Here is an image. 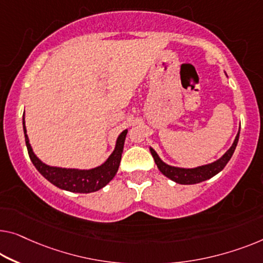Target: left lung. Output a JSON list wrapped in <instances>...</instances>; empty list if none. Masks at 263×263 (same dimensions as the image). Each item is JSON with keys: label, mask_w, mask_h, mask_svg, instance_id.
Wrapping results in <instances>:
<instances>
[{"label": "left lung", "mask_w": 263, "mask_h": 263, "mask_svg": "<svg viewBox=\"0 0 263 263\" xmlns=\"http://www.w3.org/2000/svg\"><path fill=\"white\" fill-rule=\"evenodd\" d=\"M238 137H240V132L237 133L232 147H230L229 150L221 157V158L217 159L216 162L208 164V165L195 167V169H182V167H175V166L167 165V164L162 162V159H160L158 155L156 154L154 148L150 147V151H151L152 157H154L155 159V163L157 164L158 169L164 176H166V177L170 178L171 181L179 184H196L214 177V176L217 175L219 171L224 169L227 163H228L230 158H232L235 148H236Z\"/></svg>", "instance_id": "1"}]
</instances>
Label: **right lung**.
<instances>
[{
	"label": "right lung",
	"mask_w": 263,
	"mask_h": 263,
	"mask_svg": "<svg viewBox=\"0 0 263 263\" xmlns=\"http://www.w3.org/2000/svg\"><path fill=\"white\" fill-rule=\"evenodd\" d=\"M23 132H25V139L27 150H28L29 158L36 170L44 176L54 185L60 187V189L70 191V193H80L88 194L93 191H98L101 187L106 185L112 178L115 177L117 171H118L121 154H123L125 137H126L127 130L120 133V136L117 139L116 148L112 152V155L108 157V159L103 165L94 167L91 170H76V169H61V167L49 166L42 163L36 156L34 155L31 146L29 144L28 136L25 126V117H23Z\"/></svg>",
	"instance_id": "add662e5"
}]
</instances>
